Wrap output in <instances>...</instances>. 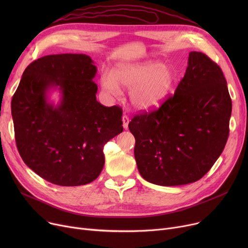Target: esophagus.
I'll return each mask as SVG.
<instances>
[{"label": "esophagus", "instance_id": "esophagus-1", "mask_svg": "<svg viewBox=\"0 0 248 248\" xmlns=\"http://www.w3.org/2000/svg\"><path fill=\"white\" fill-rule=\"evenodd\" d=\"M128 123H129L128 117L126 115H123V126H124V128L126 129L128 127Z\"/></svg>", "mask_w": 248, "mask_h": 248}]
</instances>
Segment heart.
Instances as JSON below:
<instances>
[{
  "label": "heart",
  "mask_w": 248,
  "mask_h": 248,
  "mask_svg": "<svg viewBox=\"0 0 248 248\" xmlns=\"http://www.w3.org/2000/svg\"><path fill=\"white\" fill-rule=\"evenodd\" d=\"M176 81L177 73L171 65L153 60L120 64L112 72H102L99 78L100 87L109 98L121 95V86L129 88V100L140 111L161 107Z\"/></svg>",
  "instance_id": "b5f03b06"
}]
</instances>
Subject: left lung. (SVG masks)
<instances>
[{
	"label": "left lung",
	"instance_id": "8db88e82",
	"mask_svg": "<svg viewBox=\"0 0 248 248\" xmlns=\"http://www.w3.org/2000/svg\"><path fill=\"white\" fill-rule=\"evenodd\" d=\"M231 110L222 70L201 52H190L174 96L128 124L140 176L159 186L200 180L224 150Z\"/></svg>",
	"mask_w": 248,
	"mask_h": 248
}]
</instances>
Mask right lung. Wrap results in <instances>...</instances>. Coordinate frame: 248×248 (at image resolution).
Returning <instances> with one entry per match:
<instances>
[{
  "instance_id": "1",
  "label": "right lung",
  "mask_w": 248,
  "mask_h": 248,
  "mask_svg": "<svg viewBox=\"0 0 248 248\" xmlns=\"http://www.w3.org/2000/svg\"><path fill=\"white\" fill-rule=\"evenodd\" d=\"M97 68L85 54L47 55L25 69L11 109L24 163L59 186L94 181L104 166L103 147L124 131L119 107L96 100ZM58 90L57 105L48 94Z\"/></svg>"
}]
</instances>
